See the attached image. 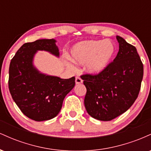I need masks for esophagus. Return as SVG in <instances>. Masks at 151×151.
I'll return each mask as SVG.
<instances>
[{"instance_id": "34e87169", "label": "esophagus", "mask_w": 151, "mask_h": 151, "mask_svg": "<svg viewBox=\"0 0 151 151\" xmlns=\"http://www.w3.org/2000/svg\"><path fill=\"white\" fill-rule=\"evenodd\" d=\"M75 82H76V84H80L83 82V80L81 79L80 77H77L75 79Z\"/></svg>"}]
</instances>
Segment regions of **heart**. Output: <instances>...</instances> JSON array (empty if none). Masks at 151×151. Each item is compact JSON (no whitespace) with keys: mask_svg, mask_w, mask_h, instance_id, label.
<instances>
[{"mask_svg":"<svg viewBox=\"0 0 151 151\" xmlns=\"http://www.w3.org/2000/svg\"><path fill=\"white\" fill-rule=\"evenodd\" d=\"M116 52L115 44L111 40H89L77 43L70 52L71 59L80 65H85L91 74H99L110 65ZM69 66H72L68 64Z\"/></svg>","mask_w":151,"mask_h":151,"instance_id":"1","label":"heart"}]
</instances>
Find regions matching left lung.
I'll return each mask as SVG.
<instances>
[{
  "label": "left lung",
  "instance_id": "obj_1",
  "mask_svg": "<svg viewBox=\"0 0 151 151\" xmlns=\"http://www.w3.org/2000/svg\"><path fill=\"white\" fill-rule=\"evenodd\" d=\"M116 39L119 52L108 67L96 75L81 76L86 88V111L99 121H111L126 112L141 89L143 65L136 48L120 36Z\"/></svg>",
  "mask_w": 151,
  "mask_h": 151
}]
</instances>
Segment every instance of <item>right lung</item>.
Returning <instances> with one entry per match:
<instances>
[{"instance_id":"1","label":"right lung","mask_w":151,"mask_h":151,"mask_svg":"<svg viewBox=\"0 0 151 151\" xmlns=\"http://www.w3.org/2000/svg\"><path fill=\"white\" fill-rule=\"evenodd\" d=\"M38 50L60 55L54 39L37 40L22 45L10 61L8 87L13 99L26 116L42 121L60 113L64 99L75 85V77L61 79L41 73L33 65Z\"/></svg>"}]
</instances>
